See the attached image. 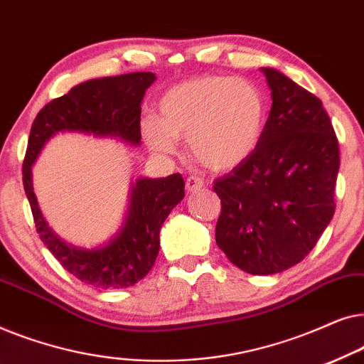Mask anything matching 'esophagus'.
Here are the masks:
<instances>
[{
    "label": "esophagus",
    "mask_w": 364,
    "mask_h": 364,
    "mask_svg": "<svg viewBox=\"0 0 364 364\" xmlns=\"http://www.w3.org/2000/svg\"><path fill=\"white\" fill-rule=\"evenodd\" d=\"M186 187H187L188 192H198L203 187V181H202V178L196 177V176H191L186 181Z\"/></svg>",
    "instance_id": "obj_1"
}]
</instances>
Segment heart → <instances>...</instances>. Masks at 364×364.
<instances>
[{"instance_id":"heart-1","label":"heart","mask_w":364,"mask_h":364,"mask_svg":"<svg viewBox=\"0 0 364 364\" xmlns=\"http://www.w3.org/2000/svg\"><path fill=\"white\" fill-rule=\"evenodd\" d=\"M159 117L141 122L154 152L172 156L181 137L198 161L213 171L245 164L260 146L267 126V101L248 79L200 76L168 87L157 102Z\"/></svg>"}]
</instances>
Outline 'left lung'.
Masks as SVG:
<instances>
[{
	"label": "left lung",
	"instance_id": "8db88e82",
	"mask_svg": "<svg viewBox=\"0 0 364 364\" xmlns=\"http://www.w3.org/2000/svg\"><path fill=\"white\" fill-rule=\"evenodd\" d=\"M262 73L270 116L257 152L213 183L215 240L240 270L273 275L300 263L331 222L340 149L320 99L277 69Z\"/></svg>",
	"mask_w": 364,
	"mask_h": 364
}]
</instances>
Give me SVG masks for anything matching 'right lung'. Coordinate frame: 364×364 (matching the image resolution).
<instances>
[{"instance_id":"obj_1","label":"right lung","mask_w":364,"mask_h":364,"mask_svg":"<svg viewBox=\"0 0 364 364\" xmlns=\"http://www.w3.org/2000/svg\"><path fill=\"white\" fill-rule=\"evenodd\" d=\"M154 73H129L77 84L46 104L34 119L23 164V186L36 230L56 260L79 280L96 288H129L151 272L161 248V228L186 196L181 173L139 177L131 183L121 227L102 245L84 248L64 242L44 220L33 188V166L59 132H82L141 146V104L156 81Z\"/></svg>"}]
</instances>
